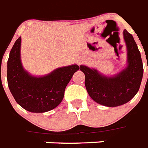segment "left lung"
Instances as JSON below:
<instances>
[{
	"instance_id": "left-lung-1",
	"label": "left lung",
	"mask_w": 148,
	"mask_h": 148,
	"mask_svg": "<svg viewBox=\"0 0 148 148\" xmlns=\"http://www.w3.org/2000/svg\"><path fill=\"white\" fill-rule=\"evenodd\" d=\"M123 36L127 48V66L113 76L102 75L97 69L81 65L85 75V84L89 96L97 103L117 107L131 101L138 91L143 77V63L132 35L126 30Z\"/></svg>"
}]
</instances>
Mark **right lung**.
<instances>
[{
	"mask_svg": "<svg viewBox=\"0 0 148 148\" xmlns=\"http://www.w3.org/2000/svg\"><path fill=\"white\" fill-rule=\"evenodd\" d=\"M21 37L13 45L7 61V83L15 101L32 113H45L57 107L63 99L64 91L76 64L57 68L44 76H33L23 69L20 57Z\"/></svg>",
	"mask_w": 148,
	"mask_h": 148,
	"instance_id": "obj_1",
	"label": "right lung"
}]
</instances>
